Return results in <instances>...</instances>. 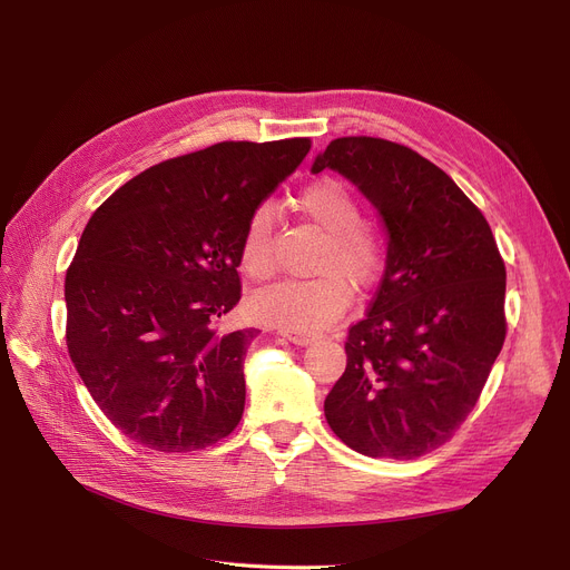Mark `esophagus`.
<instances>
[{"label":"esophagus","mask_w":570,"mask_h":570,"mask_svg":"<svg viewBox=\"0 0 570 570\" xmlns=\"http://www.w3.org/2000/svg\"><path fill=\"white\" fill-rule=\"evenodd\" d=\"M286 340H291L293 344H297V346H307V344H312L316 337L314 335H307V333H293V331H279Z\"/></svg>","instance_id":"esophagus-1"}]
</instances>
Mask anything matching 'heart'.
I'll use <instances>...</instances> for the list:
<instances>
[{
    "label": "heart",
    "instance_id": "heart-1",
    "mask_svg": "<svg viewBox=\"0 0 570 570\" xmlns=\"http://www.w3.org/2000/svg\"><path fill=\"white\" fill-rule=\"evenodd\" d=\"M295 209L325 233L316 258L318 277L284 279L252 297V312L282 331L314 333L335 323L351 305L350 279L370 288L385 267L383 235L363 224V207L355 194L333 177L316 179L295 196ZM239 265L252 279L275 273V217L269 205H256L239 237Z\"/></svg>",
    "mask_w": 570,
    "mask_h": 570
}]
</instances>
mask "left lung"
Wrapping results in <instances>:
<instances>
[{
    "instance_id": "1",
    "label": "left lung",
    "mask_w": 570,
    "mask_h": 570,
    "mask_svg": "<svg viewBox=\"0 0 570 570\" xmlns=\"http://www.w3.org/2000/svg\"><path fill=\"white\" fill-rule=\"evenodd\" d=\"M357 185L387 228L385 275L348 327L325 421L367 458L413 460L451 441L505 340V265L488 219L439 166L372 136L335 138L312 170Z\"/></svg>"
}]
</instances>
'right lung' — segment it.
Here are the masks:
<instances>
[{"label": "right lung", "mask_w": 570, "mask_h": 570, "mask_svg": "<svg viewBox=\"0 0 570 570\" xmlns=\"http://www.w3.org/2000/svg\"><path fill=\"white\" fill-rule=\"evenodd\" d=\"M312 147L224 140L142 170L87 222L67 269V348L108 421L159 453L200 451L245 411L256 327L239 303V237Z\"/></svg>", "instance_id": "1"}]
</instances>
